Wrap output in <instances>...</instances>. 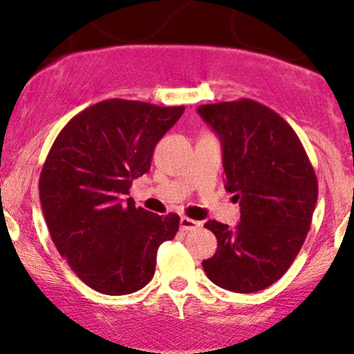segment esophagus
<instances>
[{
    "instance_id": "obj_1",
    "label": "esophagus",
    "mask_w": 354,
    "mask_h": 354,
    "mask_svg": "<svg viewBox=\"0 0 354 354\" xmlns=\"http://www.w3.org/2000/svg\"><path fill=\"white\" fill-rule=\"evenodd\" d=\"M201 226L200 221H194V219H191L188 216H181L180 219V228L183 231H194L198 230Z\"/></svg>"
}]
</instances>
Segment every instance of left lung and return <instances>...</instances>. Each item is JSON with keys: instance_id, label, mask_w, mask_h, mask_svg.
Returning <instances> with one entry per match:
<instances>
[{"instance_id": "left-lung-1", "label": "left lung", "mask_w": 354, "mask_h": 354, "mask_svg": "<svg viewBox=\"0 0 354 354\" xmlns=\"http://www.w3.org/2000/svg\"><path fill=\"white\" fill-rule=\"evenodd\" d=\"M219 136L226 191L239 201L234 228L209 219L218 250L203 270L219 288L254 293L286 273L310 231L318 181L295 129L258 101L201 104Z\"/></svg>"}]
</instances>
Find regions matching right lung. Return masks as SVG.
Returning a JSON list of instances; mask_svg holds the SVG:
<instances>
[{"label": "right lung", "mask_w": 354, "mask_h": 354, "mask_svg": "<svg viewBox=\"0 0 354 354\" xmlns=\"http://www.w3.org/2000/svg\"><path fill=\"white\" fill-rule=\"evenodd\" d=\"M185 106L104 100L68 121L53 143L39 200L59 254L83 283L103 295H129L151 281L161 243L180 216L136 208L133 180L149 171L154 146Z\"/></svg>", "instance_id": "obj_1"}]
</instances>
